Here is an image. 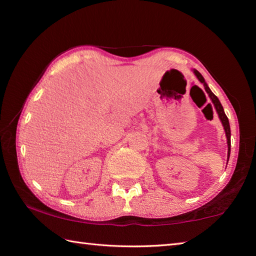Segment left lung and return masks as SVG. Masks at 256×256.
<instances>
[{"label": "left lung", "instance_id": "8db88e82", "mask_svg": "<svg viewBox=\"0 0 256 256\" xmlns=\"http://www.w3.org/2000/svg\"><path fill=\"white\" fill-rule=\"evenodd\" d=\"M194 73H196V78H198V80H200L201 84H203V86H204L206 92L208 94H209V96H210V98H211V100H212V102H214V105L216 110V112H218L219 118H220V120H222V125H224V131H226L227 144H228V159H229V156H230V126H229V120H228V118H227L226 114H224V108H222V104H220L219 99L216 98V94L211 92L209 86H208V84H206L204 78H203V76H201V73L198 72V71H196V70H194Z\"/></svg>", "mask_w": 256, "mask_h": 256}]
</instances>
